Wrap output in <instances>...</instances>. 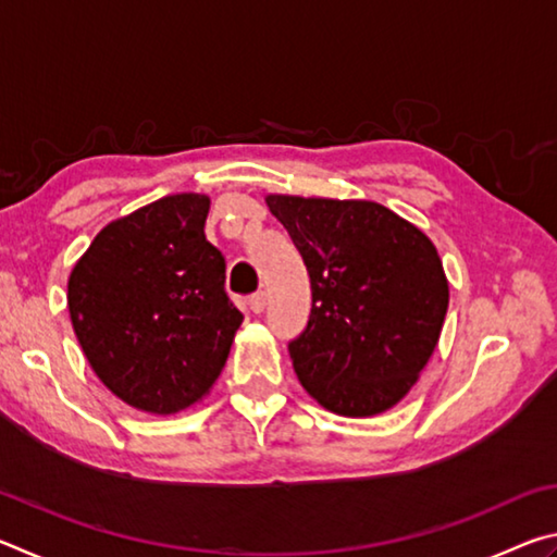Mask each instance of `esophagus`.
I'll use <instances>...</instances> for the list:
<instances>
[{"mask_svg":"<svg viewBox=\"0 0 557 557\" xmlns=\"http://www.w3.org/2000/svg\"><path fill=\"white\" fill-rule=\"evenodd\" d=\"M248 305H250V309L256 314H260V312H265V307H268V295L265 292H256V295H250V299H248Z\"/></svg>","mask_w":557,"mask_h":557,"instance_id":"obj_1","label":"esophagus"}]
</instances>
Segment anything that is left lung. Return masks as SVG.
<instances>
[{"instance_id":"1","label":"left lung","mask_w":557,"mask_h":557,"mask_svg":"<svg viewBox=\"0 0 557 557\" xmlns=\"http://www.w3.org/2000/svg\"><path fill=\"white\" fill-rule=\"evenodd\" d=\"M312 285V312L287 344L299 383L326 410L393 408L425 369L449 287L435 245L373 201L268 196Z\"/></svg>"}]
</instances>
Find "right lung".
I'll return each instance as SVG.
<instances>
[{
  "label": "right lung",
  "instance_id": "right-lung-1",
  "mask_svg": "<svg viewBox=\"0 0 557 557\" xmlns=\"http://www.w3.org/2000/svg\"><path fill=\"white\" fill-rule=\"evenodd\" d=\"M209 196L176 194L106 225L69 280L73 332L120 400L172 414L209 393L243 314L206 240Z\"/></svg>",
  "mask_w": 557,
  "mask_h": 557
}]
</instances>
